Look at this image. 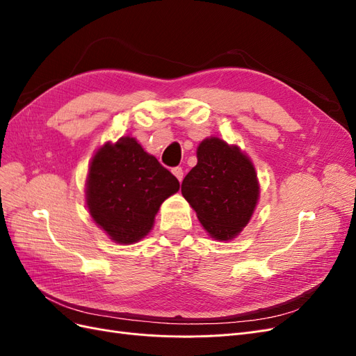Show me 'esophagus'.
Returning <instances> with one entry per match:
<instances>
[{
	"label": "esophagus",
	"instance_id": "34e87169",
	"mask_svg": "<svg viewBox=\"0 0 356 356\" xmlns=\"http://www.w3.org/2000/svg\"><path fill=\"white\" fill-rule=\"evenodd\" d=\"M172 174L177 177V179L179 182L182 181V178H184V170H182V168H174V169H172Z\"/></svg>",
	"mask_w": 356,
	"mask_h": 356
}]
</instances>
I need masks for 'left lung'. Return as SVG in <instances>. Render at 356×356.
Instances as JSON below:
<instances>
[{
  "label": "left lung",
  "mask_w": 356,
  "mask_h": 356,
  "mask_svg": "<svg viewBox=\"0 0 356 356\" xmlns=\"http://www.w3.org/2000/svg\"><path fill=\"white\" fill-rule=\"evenodd\" d=\"M197 165L182 181L181 193L215 241H232L252 218L260 182L251 159L217 136L197 147Z\"/></svg>",
  "instance_id": "1"
}]
</instances>
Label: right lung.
<instances>
[{
  "instance_id": "1",
  "label": "right lung",
  "mask_w": 356,
  "mask_h": 356,
  "mask_svg": "<svg viewBox=\"0 0 356 356\" xmlns=\"http://www.w3.org/2000/svg\"><path fill=\"white\" fill-rule=\"evenodd\" d=\"M179 190L178 179L135 138L105 143L93 154L86 178L92 220L111 241L131 245L152 232L160 204Z\"/></svg>"
}]
</instances>
